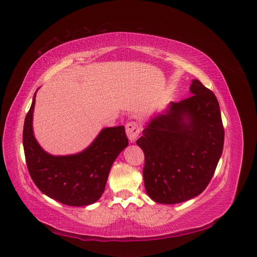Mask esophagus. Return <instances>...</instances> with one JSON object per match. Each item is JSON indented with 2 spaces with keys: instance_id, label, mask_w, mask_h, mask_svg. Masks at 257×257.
<instances>
[{
  "instance_id": "34e87169",
  "label": "esophagus",
  "mask_w": 257,
  "mask_h": 257,
  "mask_svg": "<svg viewBox=\"0 0 257 257\" xmlns=\"http://www.w3.org/2000/svg\"><path fill=\"white\" fill-rule=\"evenodd\" d=\"M125 130H126V135L130 139L131 143H134L139 133H141V127H139L138 123L135 121H130L126 125H125Z\"/></svg>"
}]
</instances>
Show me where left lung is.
Segmentation results:
<instances>
[{"label": "left lung", "instance_id": "left-lung-1", "mask_svg": "<svg viewBox=\"0 0 257 257\" xmlns=\"http://www.w3.org/2000/svg\"><path fill=\"white\" fill-rule=\"evenodd\" d=\"M192 96L154 116L136 144L145 153V188L160 204H179L203 192L222 155L224 127L214 93L199 80Z\"/></svg>", "mask_w": 257, "mask_h": 257}]
</instances>
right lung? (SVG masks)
Wrapping results in <instances>:
<instances>
[{
  "label": "right lung",
  "instance_id": "1",
  "mask_svg": "<svg viewBox=\"0 0 257 257\" xmlns=\"http://www.w3.org/2000/svg\"><path fill=\"white\" fill-rule=\"evenodd\" d=\"M36 92L23 125V149L31 178L45 195L74 207L95 203L104 193L114 160L127 147L124 126L102 130L87 149L73 155L54 157L44 151L33 134Z\"/></svg>",
  "mask_w": 257,
  "mask_h": 257
}]
</instances>
